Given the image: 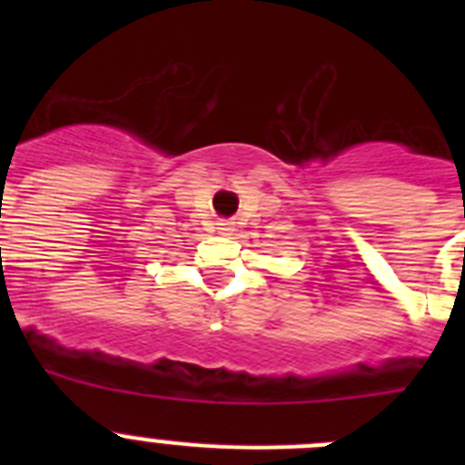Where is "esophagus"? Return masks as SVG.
I'll list each match as a JSON object with an SVG mask.
<instances>
[{
  "instance_id": "34e87169",
  "label": "esophagus",
  "mask_w": 465,
  "mask_h": 465,
  "mask_svg": "<svg viewBox=\"0 0 465 465\" xmlns=\"http://www.w3.org/2000/svg\"><path fill=\"white\" fill-rule=\"evenodd\" d=\"M219 232L221 235H230V232H232V223H230V221H221Z\"/></svg>"
}]
</instances>
